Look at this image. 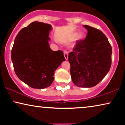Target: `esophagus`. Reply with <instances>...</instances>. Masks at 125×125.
I'll return each mask as SVG.
<instances>
[{
	"mask_svg": "<svg viewBox=\"0 0 125 125\" xmlns=\"http://www.w3.org/2000/svg\"><path fill=\"white\" fill-rule=\"evenodd\" d=\"M64 55L65 59L66 60H67L68 59V53L67 51H66V50L64 51Z\"/></svg>",
	"mask_w": 125,
	"mask_h": 125,
	"instance_id": "1",
	"label": "esophagus"
}]
</instances>
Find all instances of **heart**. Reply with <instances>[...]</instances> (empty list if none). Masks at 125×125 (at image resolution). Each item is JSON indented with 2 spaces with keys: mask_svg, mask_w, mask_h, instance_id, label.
Instances as JSON below:
<instances>
[{
  "mask_svg": "<svg viewBox=\"0 0 125 125\" xmlns=\"http://www.w3.org/2000/svg\"><path fill=\"white\" fill-rule=\"evenodd\" d=\"M77 35H78L77 39H78V40H83V39H84L85 37V33H83V32H80V33H78V32H75V33H74V34H73V37H76Z\"/></svg>",
  "mask_w": 125,
  "mask_h": 125,
  "instance_id": "obj_1",
  "label": "heart"
}]
</instances>
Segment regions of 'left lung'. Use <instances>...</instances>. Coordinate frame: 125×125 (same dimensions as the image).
Segmentation results:
<instances>
[{"instance_id": "1", "label": "left lung", "mask_w": 125, "mask_h": 125, "mask_svg": "<svg viewBox=\"0 0 125 125\" xmlns=\"http://www.w3.org/2000/svg\"><path fill=\"white\" fill-rule=\"evenodd\" d=\"M86 37L79 40L68 55L73 83L81 88L98 84L109 72L112 49L108 39L100 30L85 25Z\"/></svg>"}]
</instances>
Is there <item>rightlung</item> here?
<instances>
[{"instance_id": "obj_1", "label": "right lung", "mask_w": 125, "mask_h": 125, "mask_svg": "<svg viewBox=\"0 0 125 125\" xmlns=\"http://www.w3.org/2000/svg\"><path fill=\"white\" fill-rule=\"evenodd\" d=\"M49 24L33 21L20 31L15 39L11 60L16 76L29 86L44 89L54 80V73L65 61L63 52L49 47Z\"/></svg>"}]
</instances>
